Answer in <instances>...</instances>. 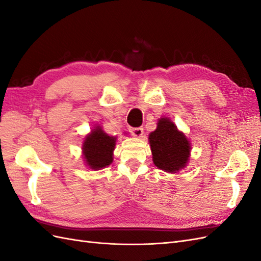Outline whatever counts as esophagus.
I'll list each match as a JSON object with an SVG mask.
<instances>
[{"mask_svg": "<svg viewBox=\"0 0 261 261\" xmlns=\"http://www.w3.org/2000/svg\"><path fill=\"white\" fill-rule=\"evenodd\" d=\"M129 130H130V133H132L133 135L135 136V137H141V136H143V134H144V128H141V127L130 128Z\"/></svg>", "mask_w": 261, "mask_h": 261, "instance_id": "esophagus-1", "label": "esophagus"}]
</instances>
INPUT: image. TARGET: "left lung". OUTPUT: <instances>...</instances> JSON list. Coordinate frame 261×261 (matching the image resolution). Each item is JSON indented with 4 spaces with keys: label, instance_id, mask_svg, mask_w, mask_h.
Returning <instances> with one entry per match:
<instances>
[{
    "label": "left lung",
    "instance_id": "8db88e82",
    "mask_svg": "<svg viewBox=\"0 0 261 261\" xmlns=\"http://www.w3.org/2000/svg\"><path fill=\"white\" fill-rule=\"evenodd\" d=\"M148 140L158 169L174 174L186 168L191 158V141L170 118L160 117Z\"/></svg>",
    "mask_w": 261,
    "mask_h": 261
}]
</instances>
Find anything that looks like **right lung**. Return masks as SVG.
Returning <instances> with one entry per match:
<instances>
[{
	"mask_svg": "<svg viewBox=\"0 0 261 261\" xmlns=\"http://www.w3.org/2000/svg\"><path fill=\"white\" fill-rule=\"evenodd\" d=\"M115 136H109L101 125H96L84 138L83 159L89 170L99 171L113 162V151L116 145Z\"/></svg>",
	"mask_w": 261,
	"mask_h": 261,
	"instance_id": "right-lung-1",
	"label": "right lung"
}]
</instances>
